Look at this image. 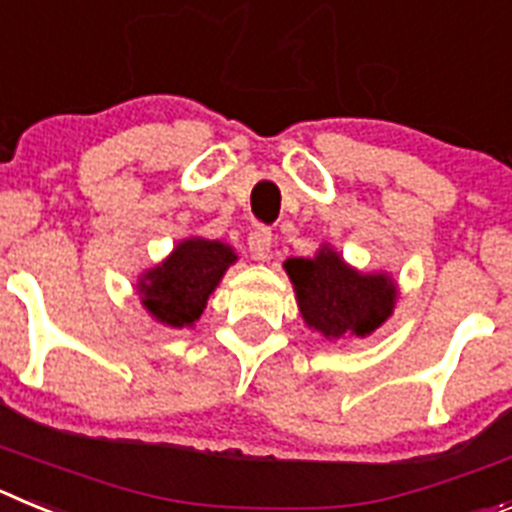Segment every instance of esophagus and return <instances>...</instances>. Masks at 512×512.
Instances as JSON below:
<instances>
[{"label":"esophagus","mask_w":512,"mask_h":512,"mask_svg":"<svg viewBox=\"0 0 512 512\" xmlns=\"http://www.w3.org/2000/svg\"><path fill=\"white\" fill-rule=\"evenodd\" d=\"M248 251L256 261H269L271 256V230L269 228H256L248 235Z\"/></svg>","instance_id":"esophagus-1"}]
</instances>
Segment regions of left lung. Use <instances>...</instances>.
Wrapping results in <instances>:
<instances>
[{
  "label": "left lung",
  "mask_w": 512,
  "mask_h": 512,
  "mask_svg": "<svg viewBox=\"0 0 512 512\" xmlns=\"http://www.w3.org/2000/svg\"><path fill=\"white\" fill-rule=\"evenodd\" d=\"M284 269L305 323L328 341L369 336L395 310L397 284L390 274H361L330 246L312 259H287Z\"/></svg>",
  "instance_id": "obj_1"
}]
</instances>
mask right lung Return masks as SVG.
Masks as SVG:
<instances>
[{
    "label": "right lung",
    "mask_w": 512,
    "mask_h": 512,
    "mask_svg": "<svg viewBox=\"0 0 512 512\" xmlns=\"http://www.w3.org/2000/svg\"><path fill=\"white\" fill-rule=\"evenodd\" d=\"M235 251L228 243L187 238L138 279L140 305L171 328H192L220 284Z\"/></svg>",
    "instance_id": "obj_1"
}]
</instances>
